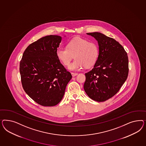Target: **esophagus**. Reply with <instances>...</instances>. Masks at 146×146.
<instances>
[{"label": "esophagus", "mask_w": 146, "mask_h": 146, "mask_svg": "<svg viewBox=\"0 0 146 146\" xmlns=\"http://www.w3.org/2000/svg\"><path fill=\"white\" fill-rule=\"evenodd\" d=\"M71 74H72V76H75L76 75H78V73H73V72H72L71 73Z\"/></svg>", "instance_id": "esophagus-1"}]
</instances>
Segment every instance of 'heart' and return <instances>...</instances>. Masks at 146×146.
<instances>
[{
    "label": "heart",
    "instance_id": "heart-1",
    "mask_svg": "<svg viewBox=\"0 0 146 146\" xmlns=\"http://www.w3.org/2000/svg\"><path fill=\"white\" fill-rule=\"evenodd\" d=\"M98 54L97 44L79 37L71 40L67 47H59L56 50L57 57L65 66L70 64L74 56V61L68 66L71 71H79L84 66H93L97 62Z\"/></svg>",
    "mask_w": 146,
    "mask_h": 146
}]
</instances>
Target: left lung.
I'll return each instance as SVG.
<instances>
[{
	"mask_svg": "<svg viewBox=\"0 0 146 146\" xmlns=\"http://www.w3.org/2000/svg\"><path fill=\"white\" fill-rule=\"evenodd\" d=\"M97 40L99 54L94 68L85 73L84 91L91 99L104 102L115 95L127 79L128 59L123 46L102 33H87Z\"/></svg>",
	"mask_w": 146,
	"mask_h": 146,
	"instance_id": "1",
	"label": "left lung"
}]
</instances>
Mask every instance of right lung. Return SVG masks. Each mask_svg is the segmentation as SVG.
Returning a JSON list of instances; mask_svg holds the SVG:
<instances>
[{
	"mask_svg": "<svg viewBox=\"0 0 146 146\" xmlns=\"http://www.w3.org/2000/svg\"><path fill=\"white\" fill-rule=\"evenodd\" d=\"M61 41L59 36L40 38L27 48L20 62L23 88L42 106H54L60 102L72 77L56 56Z\"/></svg>",
	"mask_w": 146,
	"mask_h": 146,
	"instance_id": "1",
	"label": "right lung"
}]
</instances>
